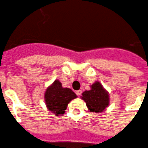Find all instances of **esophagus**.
I'll return each mask as SVG.
<instances>
[{
  "instance_id": "esophagus-1",
  "label": "esophagus",
  "mask_w": 148,
  "mask_h": 148,
  "mask_svg": "<svg viewBox=\"0 0 148 148\" xmlns=\"http://www.w3.org/2000/svg\"><path fill=\"white\" fill-rule=\"evenodd\" d=\"M76 94H77V96H81V94H82V90H77V91H76Z\"/></svg>"
}]
</instances>
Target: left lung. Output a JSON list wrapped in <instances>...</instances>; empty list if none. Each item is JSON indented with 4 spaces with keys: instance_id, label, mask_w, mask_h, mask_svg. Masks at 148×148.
I'll return each mask as SVG.
<instances>
[{
    "instance_id": "1",
    "label": "left lung",
    "mask_w": 148,
    "mask_h": 148,
    "mask_svg": "<svg viewBox=\"0 0 148 148\" xmlns=\"http://www.w3.org/2000/svg\"><path fill=\"white\" fill-rule=\"evenodd\" d=\"M90 87V90H86L82 93V99L86 102V106L90 111L102 112L108 106V93L103 88L99 82H94Z\"/></svg>"
}]
</instances>
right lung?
<instances>
[{"instance_id":"add662e5","label":"right lung","mask_w":148,"mask_h":148,"mask_svg":"<svg viewBox=\"0 0 148 148\" xmlns=\"http://www.w3.org/2000/svg\"><path fill=\"white\" fill-rule=\"evenodd\" d=\"M75 98H77L75 93L70 88H62L61 82L58 79L48 88L45 93L46 106L56 116L64 114L68 104Z\"/></svg>"}]
</instances>
